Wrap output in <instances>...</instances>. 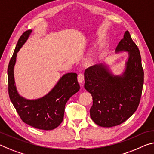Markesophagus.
Wrapping results in <instances>:
<instances>
[{
    "mask_svg": "<svg viewBox=\"0 0 154 154\" xmlns=\"http://www.w3.org/2000/svg\"><path fill=\"white\" fill-rule=\"evenodd\" d=\"M78 80H79V83L82 84L84 81V75L82 74H79L78 75Z\"/></svg>",
    "mask_w": 154,
    "mask_h": 154,
    "instance_id": "34e87169",
    "label": "esophagus"
}]
</instances>
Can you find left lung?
Returning <instances> with one entry per match:
<instances>
[{"label":"left lung","instance_id":"8db88e82","mask_svg":"<svg viewBox=\"0 0 154 154\" xmlns=\"http://www.w3.org/2000/svg\"><path fill=\"white\" fill-rule=\"evenodd\" d=\"M122 51L128 53V58L122 74H113L106 63L94 65L85 72V89L93 98L90 116L98 126L120 125L134 114L140 103L144 72L140 51L128 31L116 49V53Z\"/></svg>","mask_w":154,"mask_h":154}]
</instances>
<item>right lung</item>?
Returning a JSON list of instances; mask_svg holds the SVG:
<instances>
[{"label":"right lung","mask_w":154,"mask_h":154,"mask_svg":"<svg viewBox=\"0 0 154 154\" xmlns=\"http://www.w3.org/2000/svg\"><path fill=\"white\" fill-rule=\"evenodd\" d=\"M32 32V29L26 31L20 37L9 61L8 69L9 96L16 112L25 123L36 129L52 130L63 122L67 100L79 91L78 75L75 73L64 74L51 91L41 98L29 100L21 96L16 86L14 69L17 53Z\"/></svg>","instance_id":"1"}]
</instances>
